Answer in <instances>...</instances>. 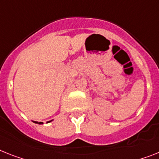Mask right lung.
Returning <instances> with one entry per match:
<instances>
[{
    "mask_svg": "<svg viewBox=\"0 0 159 159\" xmlns=\"http://www.w3.org/2000/svg\"><path fill=\"white\" fill-rule=\"evenodd\" d=\"M34 123H35V124H39V125H42V124H43V122H38V121H33ZM48 122H51V121H48L47 123H48Z\"/></svg>",
    "mask_w": 159,
    "mask_h": 159,
    "instance_id": "1",
    "label": "right lung"
}]
</instances>
